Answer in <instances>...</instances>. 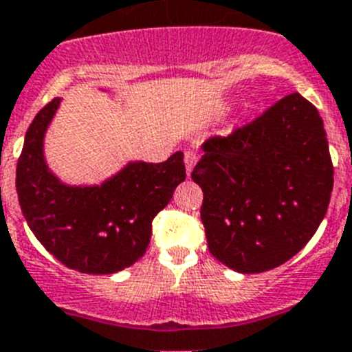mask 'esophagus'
<instances>
[{"instance_id": "obj_1", "label": "esophagus", "mask_w": 352, "mask_h": 352, "mask_svg": "<svg viewBox=\"0 0 352 352\" xmlns=\"http://www.w3.org/2000/svg\"><path fill=\"white\" fill-rule=\"evenodd\" d=\"M197 164V155L194 153V151H187L185 153V169H187V176H190V173H192V169L196 167Z\"/></svg>"}]
</instances>
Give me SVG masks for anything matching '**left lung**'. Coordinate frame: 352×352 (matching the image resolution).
Masks as SVG:
<instances>
[{
  "mask_svg": "<svg viewBox=\"0 0 352 352\" xmlns=\"http://www.w3.org/2000/svg\"><path fill=\"white\" fill-rule=\"evenodd\" d=\"M192 170L210 254L239 274L298 254L326 217L333 164L324 120L292 93L250 126L210 138Z\"/></svg>",
  "mask_w": 352,
  "mask_h": 352,
  "instance_id": "left-lung-1",
  "label": "left lung"
}]
</instances>
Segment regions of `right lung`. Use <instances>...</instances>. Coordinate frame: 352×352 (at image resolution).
Wrapping results in <instances>:
<instances>
[{"label":"right lung","instance_id":"obj_1","mask_svg":"<svg viewBox=\"0 0 352 352\" xmlns=\"http://www.w3.org/2000/svg\"><path fill=\"white\" fill-rule=\"evenodd\" d=\"M63 98L36 115L17 162L16 188L23 216L55 259L80 274L109 275L147 252L153 219L185 179L183 153L167 162L131 160L98 183H66L50 169L45 138Z\"/></svg>","mask_w":352,"mask_h":352}]
</instances>
